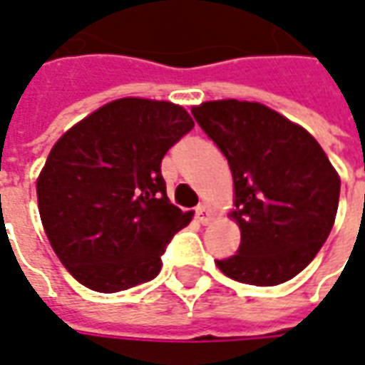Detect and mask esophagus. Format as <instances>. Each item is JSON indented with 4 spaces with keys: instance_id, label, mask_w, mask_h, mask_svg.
Instances as JSON below:
<instances>
[{
    "instance_id": "34e87169",
    "label": "esophagus",
    "mask_w": 365,
    "mask_h": 365,
    "mask_svg": "<svg viewBox=\"0 0 365 365\" xmlns=\"http://www.w3.org/2000/svg\"><path fill=\"white\" fill-rule=\"evenodd\" d=\"M195 219H197L201 225H209V222L215 219L213 209H211V207H207V205H199L197 209H195Z\"/></svg>"
}]
</instances>
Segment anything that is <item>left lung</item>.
Listing matches in <instances>:
<instances>
[{"label": "left lung", "mask_w": 365, "mask_h": 365, "mask_svg": "<svg viewBox=\"0 0 365 365\" xmlns=\"http://www.w3.org/2000/svg\"><path fill=\"white\" fill-rule=\"evenodd\" d=\"M229 160L235 182L230 217L240 229L222 274L258 287L279 285L305 269L329 238L340 178L313 135L256 101L219 99L191 109Z\"/></svg>", "instance_id": "left-lung-1"}]
</instances>
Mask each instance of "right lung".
Listing matches in <instances>:
<instances>
[{
    "instance_id": "right-lung-1",
    "label": "right lung",
    "mask_w": 365,
    "mask_h": 365,
    "mask_svg": "<svg viewBox=\"0 0 365 365\" xmlns=\"http://www.w3.org/2000/svg\"><path fill=\"white\" fill-rule=\"evenodd\" d=\"M193 119L182 105L123 97L76 123L36 180L44 232L74 279L99 293L150 282L193 213L170 203L162 158Z\"/></svg>"
}]
</instances>
